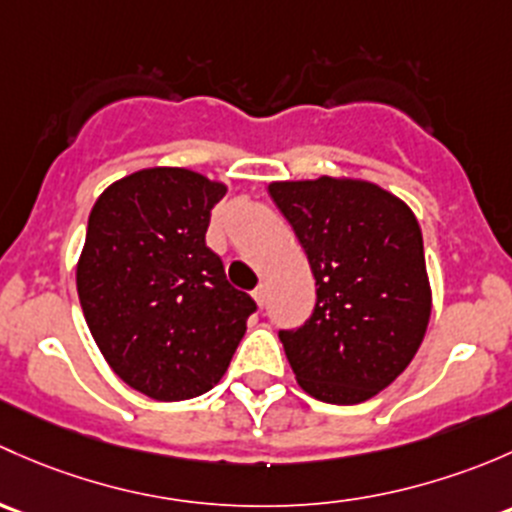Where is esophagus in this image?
I'll list each match as a JSON object with an SVG mask.
<instances>
[{
	"label": "esophagus",
	"mask_w": 512,
	"mask_h": 512,
	"mask_svg": "<svg viewBox=\"0 0 512 512\" xmlns=\"http://www.w3.org/2000/svg\"><path fill=\"white\" fill-rule=\"evenodd\" d=\"M254 300H256L258 308H263V305H266V286H263V283L254 291Z\"/></svg>",
	"instance_id": "1"
}]
</instances>
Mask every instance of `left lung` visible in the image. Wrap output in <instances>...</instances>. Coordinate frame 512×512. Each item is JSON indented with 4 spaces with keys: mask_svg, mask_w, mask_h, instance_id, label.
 Returning <instances> with one entry per match:
<instances>
[{
    "mask_svg": "<svg viewBox=\"0 0 512 512\" xmlns=\"http://www.w3.org/2000/svg\"><path fill=\"white\" fill-rule=\"evenodd\" d=\"M268 194L318 288L308 323L281 333L295 382L320 402H367L407 370L429 328L419 221L404 199L362 177L283 179Z\"/></svg>",
    "mask_w": 512,
    "mask_h": 512,
    "instance_id": "8db88e82",
    "label": "left lung"
}]
</instances>
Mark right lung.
Here are the masks:
<instances>
[{
    "mask_svg": "<svg viewBox=\"0 0 512 512\" xmlns=\"http://www.w3.org/2000/svg\"><path fill=\"white\" fill-rule=\"evenodd\" d=\"M226 184L145 167L103 189L88 217L76 288L110 370L157 402L217 387L256 303L204 241Z\"/></svg>",
    "mask_w": 512,
    "mask_h": 512,
    "instance_id": "add662e5",
    "label": "right lung"
}]
</instances>
